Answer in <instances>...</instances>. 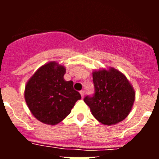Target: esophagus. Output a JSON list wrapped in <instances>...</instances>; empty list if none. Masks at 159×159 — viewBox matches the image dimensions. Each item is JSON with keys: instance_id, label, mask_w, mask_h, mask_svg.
Listing matches in <instances>:
<instances>
[{"instance_id": "obj_1", "label": "esophagus", "mask_w": 159, "mask_h": 159, "mask_svg": "<svg viewBox=\"0 0 159 159\" xmlns=\"http://www.w3.org/2000/svg\"><path fill=\"white\" fill-rule=\"evenodd\" d=\"M80 93L81 97H82V98H84V91H80Z\"/></svg>"}]
</instances>
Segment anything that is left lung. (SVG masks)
<instances>
[{
  "mask_svg": "<svg viewBox=\"0 0 159 159\" xmlns=\"http://www.w3.org/2000/svg\"><path fill=\"white\" fill-rule=\"evenodd\" d=\"M95 95L84 99L92 116L103 125H115L127 117L135 99V92L124 74L119 70L92 71Z\"/></svg>",
  "mask_w": 159,
  "mask_h": 159,
  "instance_id": "1",
  "label": "left lung"
}]
</instances>
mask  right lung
Instances as JSON below:
<instances>
[{
  "mask_svg": "<svg viewBox=\"0 0 159 159\" xmlns=\"http://www.w3.org/2000/svg\"><path fill=\"white\" fill-rule=\"evenodd\" d=\"M64 66L51 61L38 68L25 85V99L31 113L48 125H57L71 112L80 94L66 81Z\"/></svg>",
  "mask_w": 159,
  "mask_h": 159,
  "instance_id": "right-lung-1",
  "label": "right lung"
}]
</instances>
